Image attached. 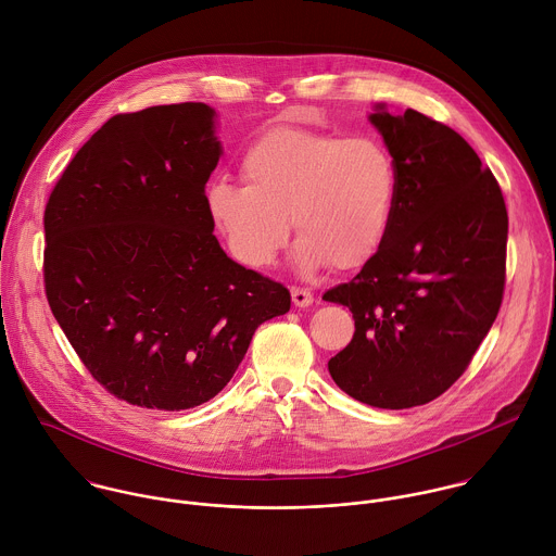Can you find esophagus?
I'll return each mask as SVG.
<instances>
[{"label":"esophagus","instance_id":"esophagus-1","mask_svg":"<svg viewBox=\"0 0 556 556\" xmlns=\"http://www.w3.org/2000/svg\"><path fill=\"white\" fill-rule=\"evenodd\" d=\"M292 303L296 307H309L314 303V294L307 288H292Z\"/></svg>","mask_w":556,"mask_h":556}]
</instances>
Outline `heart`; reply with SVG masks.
I'll list each match as a JSON object with an SVG mask.
<instances>
[{"instance_id": "heart-1", "label": "heart", "mask_w": 556, "mask_h": 556, "mask_svg": "<svg viewBox=\"0 0 556 556\" xmlns=\"http://www.w3.org/2000/svg\"><path fill=\"white\" fill-rule=\"evenodd\" d=\"M242 173L247 184L212 181L205 207L247 266L275 260L290 231L288 216L299 233L301 270L357 268L390 231L399 175L392 153L372 136L275 127L247 149Z\"/></svg>"}]
</instances>
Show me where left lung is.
<instances>
[{
	"instance_id": "obj_1",
	"label": "left lung",
	"mask_w": 556,
	"mask_h": 556,
	"mask_svg": "<svg viewBox=\"0 0 556 556\" xmlns=\"http://www.w3.org/2000/svg\"><path fill=\"white\" fill-rule=\"evenodd\" d=\"M368 121L394 157L399 194L379 251L323 296L355 318L329 375L359 403L407 409L444 394L490 333L509 216L496 177L455 129L386 103Z\"/></svg>"
}]
</instances>
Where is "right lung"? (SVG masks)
I'll use <instances>...</instances> for the list:
<instances>
[{
	"mask_svg": "<svg viewBox=\"0 0 556 556\" xmlns=\"http://www.w3.org/2000/svg\"><path fill=\"white\" fill-rule=\"evenodd\" d=\"M223 155L216 110L116 114L45 207V292L88 372L129 405L181 412L233 377L290 292L227 257L205 207Z\"/></svg>",
	"mask_w": 556,
	"mask_h": 556,
	"instance_id": "1",
	"label": "right lung"
}]
</instances>
